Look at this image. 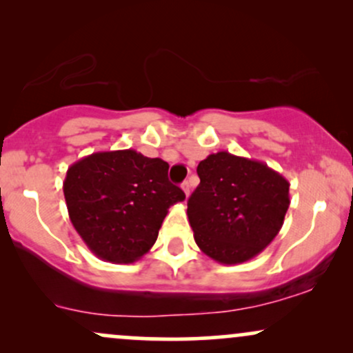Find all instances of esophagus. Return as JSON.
<instances>
[{
  "label": "esophagus",
  "mask_w": 353,
  "mask_h": 353,
  "mask_svg": "<svg viewBox=\"0 0 353 353\" xmlns=\"http://www.w3.org/2000/svg\"><path fill=\"white\" fill-rule=\"evenodd\" d=\"M182 190H184L185 197H189V194H190V184H189L188 181H185V182H182Z\"/></svg>",
  "instance_id": "34e87169"
}]
</instances>
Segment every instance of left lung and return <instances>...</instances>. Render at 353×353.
Masks as SVG:
<instances>
[{"label":"left lung","instance_id":"left-lung-1","mask_svg":"<svg viewBox=\"0 0 353 353\" xmlns=\"http://www.w3.org/2000/svg\"><path fill=\"white\" fill-rule=\"evenodd\" d=\"M197 176L188 217L202 252L225 265L261 254L283 224L289 181L261 161L225 151L201 161Z\"/></svg>","mask_w":353,"mask_h":353}]
</instances>
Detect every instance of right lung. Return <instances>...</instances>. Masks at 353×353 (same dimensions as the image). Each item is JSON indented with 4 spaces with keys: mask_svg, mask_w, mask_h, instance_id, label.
<instances>
[{
    "mask_svg": "<svg viewBox=\"0 0 353 353\" xmlns=\"http://www.w3.org/2000/svg\"><path fill=\"white\" fill-rule=\"evenodd\" d=\"M168 171L165 161L134 149L94 152L68 169V212L92 254L129 264L151 249L169 208L185 199Z\"/></svg>",
    "mask_w": 353,
    "mask_h": 353,
    "instance_id": "right-lung-1",
    "label": "right lung"
}]
</instances>
